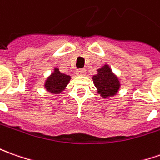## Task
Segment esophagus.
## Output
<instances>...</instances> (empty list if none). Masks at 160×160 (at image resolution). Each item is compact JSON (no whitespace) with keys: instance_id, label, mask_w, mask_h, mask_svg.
Returning a JSON list of instances; mask_svg holds the SVG:
<instances>
[{"instance_id":"esophagus-1","label":"esophagus","mask_w":160,"mask_h":160,"mask_svg":"<svg viewBox=\"0 0 160 160\" xmlns=\"http://www.w3.org/2000/svg\"><path fill=\"white\" fill-rule=\"evenodd\" d=\"M76 74L79 76H84L86 74V70L85 69H79L76 71Z\"/></svg>"}]
</instances>
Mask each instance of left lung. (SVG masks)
I'll return each mask as SVG.
<instances>
[{
    "label": "left lung",
    "mask_w": 160,
    "mask_h": 160,
    "mask_svg": "<svg viewBox=\"0 0 160 160\" xmlns=\"http://www.w3.org/2000/svg\"><path fill=\"white\" fill-rule=\"evenodd\" d=\"M97 74L93 76V81L97 92L103 98H108L117 94L120 88V81L113 73L108 65H104L97 70Z\"/></svg>",
    "instance_id": "left-lung-1"
}]
</instances>
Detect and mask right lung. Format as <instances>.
<instances>
[{
    "instance_id": "add662e5",
    "label": "right lung",
    "mask_w": 160,
    "mask_h": 160,
    "mask_svg": "<svg viewBox=\"0 0 160 160\" xmlns=\"http://www.w3.org/2000/svg\"><path fill=\"white\" fill-rule=\"evenodd\" d=\"M71 80V77L65 73H61L58 68H54L53 72L44 82V88L53 94H59L66 89V86Z\"/></svg>"
}]
</instances>
